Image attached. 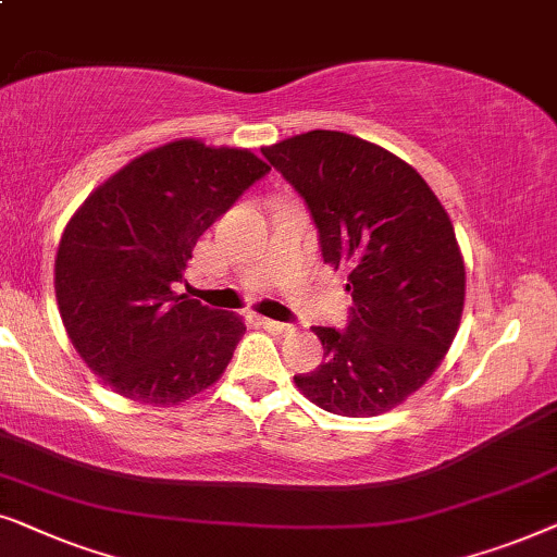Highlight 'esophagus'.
<instances>
[{
    "label": "esophagus",
    "mask_w": 557,
    "mask_h": 557,
    "mask_svg": "<svg viewBox=\"0 0 557 557\" xmlns=\"http://www.w3.org/2000/svg\"><path fill=\"white\" fill-rule=\"evenodd\" d=\"M259 323H262L264 331H270V333H290V331H293L290 323L272 321V318H259Z\"/></svg>",
    "instance_id": "esophagus-1"
}]
</instances>
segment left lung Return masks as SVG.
<instances>
[{"mask_svg":"<svg viewBox=\"0 0 557 557\" xmlns=\"http://www.w3.org/2000/svg\"><path fill=\"white\" fill-rule=\"evenodd\" d=\"M262 154L302 196L323 262L346 267L354 298L344 331L315 325L325 361L295 384L346 418L403 405L461 325L466 267L446 209L412 165L346 132L313 129Z\"/></svg>","mask_w":557,"mask_h":557,"instance_id":"obj_1","label":"left lung"}]
</instances>
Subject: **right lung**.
<instances>
[{
	"label": "right lung",
	"mask_w": 557,
	"mask_h": 557,
	"mask_svg": "<svg viewBox=\"0 0 557 557\" xmlns=\"http://www.w3.org/2000/svg\"><path fill=\"white\" fill-rule=\"evenodd\" d=\"M267 170L251 150L175 139L127 162L73 213L55 255L58 310L111 392L170 407L224 374L247 325L173 285L206 228Z\"/></svg>",
	"instance_id": "1"
}]
</instances>
